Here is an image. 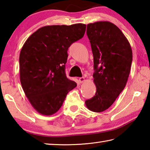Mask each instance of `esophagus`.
<instances>
[{
	"mask_svg": "<svg viewBox=\"0 0 150 150\" xmlns=\"http://www.w3.org/2000/svg\"><path fill=\"white\" fill-rule=\"evenodd\" d=\"M84 81H85V79H84V77H80L79 78V82L80 83H83V82H84Z\"/></svg>",
	"mask_w": 150,
	"mask_h": 150,
	"instance_id": "esophagus-1",
	"label": "esophagus"
}]
</instances>
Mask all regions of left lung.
Wrapping results in <instances>:
<instances>
[{
  "mask_svg": "<svg viewBox=\"0 0 150 150\" xmlns=\"http://www.w3.org/2000/svg\"><path fill=\"white\" fill-rule=\"evenodd\" d=\"M94 57V83L96 92L85 101L86 108L102 112L115 101L126 85L132 61L131 47L115 24L107 21L87 25Z\"/></svg>",
  "mask_w": 150,
  "mask_h": 150,
  "instance_id": "1",
  "label": "left lung"
}]
</instances>
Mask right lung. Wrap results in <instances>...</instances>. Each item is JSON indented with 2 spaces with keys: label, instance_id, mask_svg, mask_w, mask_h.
Listing matches in <instances>:
<instances>
[{
  "label": "right lung",
  "instance_id": "obj_1",
  "mask_svg": "<svg viewBox=\"0 0 150 150\" xmlns=\"http://www.w3.org/2000/svg\"><path fill=\"white\" fill-rule=\"evenodd\" d=\"M86 25H47L33 33L20 54V82L26 97L37 112L56 113L68 92L77 86L65 72L71 45L83 38Z\"/></svg>",
  "mask_w": 150,
  "mask_h": 150
}]
</instances>
